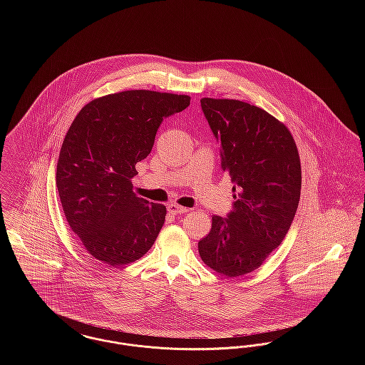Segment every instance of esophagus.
Wrapping results in <instances>:
<instances>
[{
    "label": "esophagus",
    "instance_id": "obj_1",
    "mask_svg": "<svg viewBox=\"0 0 365 365\" xmlns=\"http://www.w3.org/2000/svg\"><path fill=\"white\" fill-rule=\"evenodd\" d=\"M189 209L185 208V207H179V205H170L168 207V212L171 213V215H180V213H186Z\"/></svg>",
    "mask_w": 365,
    "mask_h": 365
}]
</instances>
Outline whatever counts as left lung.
<instances>
[{"label":"left lung","mask_w":365,"mask_h":365,"mask_svg":"<svg viewBox=\"0 0 365 365\" xmlns=\"http://www.w3.org/2000/svg\"><path fill=\"white\" fill-rule=\"evenodd\" d=\"M201 108L220 142L235 201L228 217L212 216L198 252L217 274L238 278L257 269L284 240L299 202L301 161L289 128L259 106L205 97Z\"/></svg>","instance_id":"left-lung-1"}]
</instances>
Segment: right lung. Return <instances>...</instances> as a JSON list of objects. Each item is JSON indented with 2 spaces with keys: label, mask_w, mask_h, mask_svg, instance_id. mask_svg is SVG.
<instances>
[{
  "label": "right lung",
  "mask_w": 365,
  "mask_h": 365,
  "mask_svg": "<svg viewBox=\"0 0 365 365\" xmlns=\"http://www.w3.org/2000/svg\"><path fill=\"white\" fill-rule=\"evenodd\" d=\"M189 105L183 94L125 90L90 101L73 119L56 185L68 225L94 259L122 267L153 246L167 208L138 197L131 179L164 118Z\"/></svg>",
  "instance_id": "obj_1"
}]
</instances>
